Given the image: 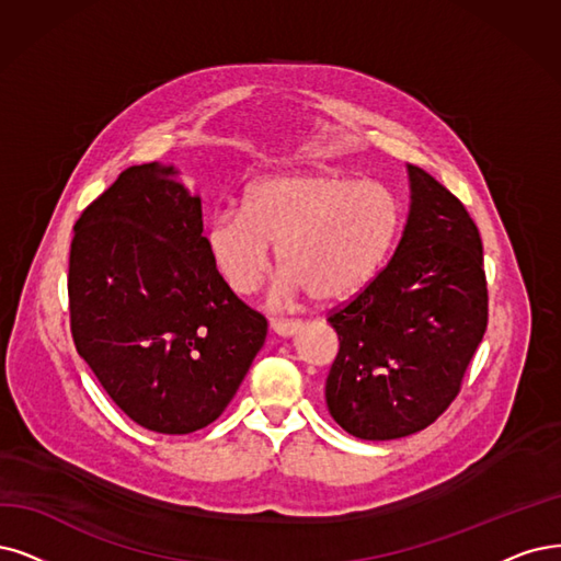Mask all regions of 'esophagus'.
I'll return each mask as SVG.
<instances>
[{
  "label": "esophagus",
  "mask_w": 561,
  "mask_h": 561,
  "mask_svg": "<svg viewBox=\"0 0 561 561\" xmlns=\"http://www.w3.org/2000/svg\"><path fill=\"white\" fill-rule=\"evenodd\" d=\"M270 328H273V333H277L279 337H291V335H296L298 330L302 328V321H282V319H273V321H270Z\"/></svg>",
  "instance_id": "34e87169"
}]
</instances>
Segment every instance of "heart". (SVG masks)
I'll return each mask as SVG.
<instances>
[{
  "instance_id": "obj_1",
  "label": "heart",
  "mask_w": 561,
  "mask_h": 561,
  "mask_svg": "<svg viewBox=\"0 0 561 561\" xmlns=\"http://www.w3.org/2000/svg\"><path fill=\"white\" fill-rule=\"evenodd\" d=\"M402 205L386 184L330 173L273 175L249 186L242 210H219L207 249L238 296L261 288L277 247L282 294L319 302L356 296L396 247Z\"/></svg>"
}]
</instances>
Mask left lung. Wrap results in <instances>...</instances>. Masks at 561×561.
Instances as JSON below:
<instances>
[{
  "instance_id": "obj_1",
  "label": "left lung",
  "mask_w": 561,
  "mask_h": 561,
  "mask_svg": "<svg viewBox=\"0 0 561 561\" xmlns=\"http://www.w3.org/2000/svg\"><path fill=\"white\" fill-rule=\"evenodd\" d=\"M381 273L328 317L340 337L325 379L330 416L367 442L409 437L458 398L488 328L483 242L467 207L419 165Z\"/></svg>"
}]
</instances>
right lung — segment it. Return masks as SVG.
I'll use <instances>...</instances> for the list:
<instances>
[{"label":"right lung","mask_w":561,"mask_h":561,"mask_svg":"<svg viewBox=\"0 0 561 561\" xmlns=\"http://www.w3.org/2000/svg\"><path fill=\"white\" fill-rule=\"evenodd\" d=\"M173 165H131L73 226L71 335L111 400L145 430L190 434L221 416L267 321L219 275L201 198Z\"/></svg>","instance_id":"add662e5"}]
</instances>
